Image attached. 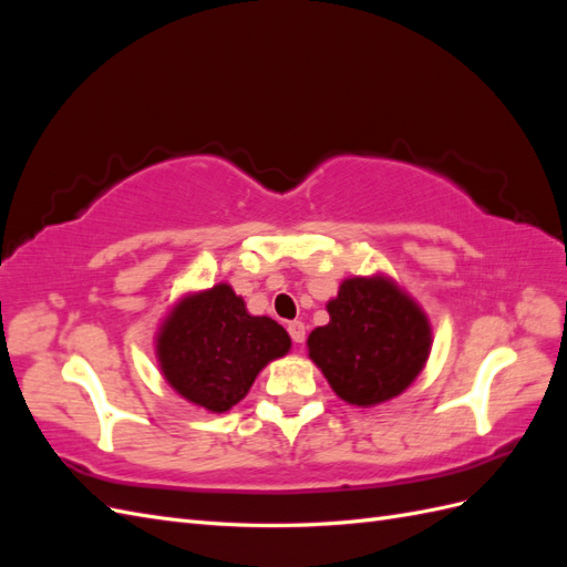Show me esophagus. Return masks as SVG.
<instances>
[{
    "instance_id": "esophagus-1",
    "label": "esophagus",
    "mask_w": 567,
    "mask_h": 567,
    "mask_svg": "<svg viewBox=\"0 0 567 567\" xmlns=\"http://www.w3.org/2000/svg\"><path fill=\"white\" fill-rule=\"evenodd\" d=\"M288 333H290V338H293L296 346H300V342H305V323L302 321H290Z\"/></svg>"
}]
</instances>
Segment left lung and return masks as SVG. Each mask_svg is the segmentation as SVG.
Listing matches in <instances>:
<instances>
[{
    "label": "left lung",
    "instance_id": "1",
    "mask_svg": "<svg viewBox=\"0 0 567 567\" xmlns=\"http://www.w3.org/2000/svg\"><path fill=\"white\" fill-rule=\"evenodd\" d=\"M326 310L331 321L310 333L307 350L340 400L375 406L416 381L433 329L400 284L385 274L346 279Z\"/></svg>",
    "mask_w": 567,
    "mask_h": 567
}]
</instances>
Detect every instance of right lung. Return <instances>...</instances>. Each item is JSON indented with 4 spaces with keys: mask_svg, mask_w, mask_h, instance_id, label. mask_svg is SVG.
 Segmentation results:
<instances>
[{
    "mask_svg": "<svg viewBox=\"0 0 567 567\" xmlns=\"http://www.w3.org/2000/svg\"><path fill=\"white\" fill-rule=\"evenodd\" d=\"M288 350L284 326L252 317L229 284L179 298L156 333V359L167 385L213 414L241 402L257 373Z\"/></svg>",
    "mask_w": 567,
    "mask_h": 567,
    "instance_id": "obj_1",
    "label": "right lung"
}]
</instances>
